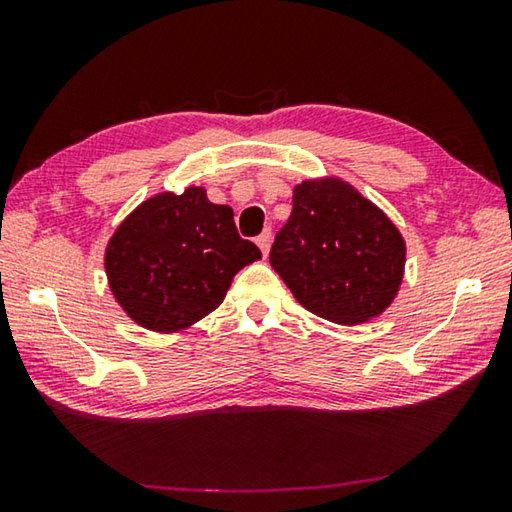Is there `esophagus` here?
<instances>
[{
  "label": "esophagus",
  "mask_w": 512,
  "mask_h": 512,
  "mask_svg": "<svg viewBox=\"0 0 512 512\" xmlns=\"http://www.w3.org/2000/svg\"><path fill=\"white\" fill-rule=\"evenodd\" d=\"M271 230H264L262 235H259L255 241H257V246H259V250H262V255L266 257L268 255V248H271Z\"/></svg>",
  "instance_id": "esophagus-1"
}]
</instances>
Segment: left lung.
Listing matches in <instances>:
<instances>
[{"label": "left lung", "mask_w": 512, "mask_h": 512, "mask_svg": "<svg viewBox=\"0 0 512 512\" xmlns=\"http://www.w3.org/2000/svg\"><path fill=\"white\" fill-rule=\"evenodd\" d=\"M404 262L400 230L339 178L296 185L291 216L271 248V266L293 298L339 325L366 323L391 305Z\"/></svg>", "instance_id": "obj_1"}]
</instances>
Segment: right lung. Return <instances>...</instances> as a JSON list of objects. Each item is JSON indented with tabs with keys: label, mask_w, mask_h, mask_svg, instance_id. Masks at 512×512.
Listing matches in <instances>:
<instances>
[{
	"label": "right lung",
	"mask_w": 512,
	"mask_h": 512,
	"mask_svg": "<svg viewBox=\"0 0 512 512\" xmlns=\"http://www.w3.org/2000/svg\"><path fill=\"white\" fill-rule=\"evenodd\" d=\"M262 257L241 239L235 212L207 201L203 187L144 201L106 248L112 296L137 325L178 332L221 305L232 277Z\"/></svg>",
	"instance_id": "1"
}]
</instances>
